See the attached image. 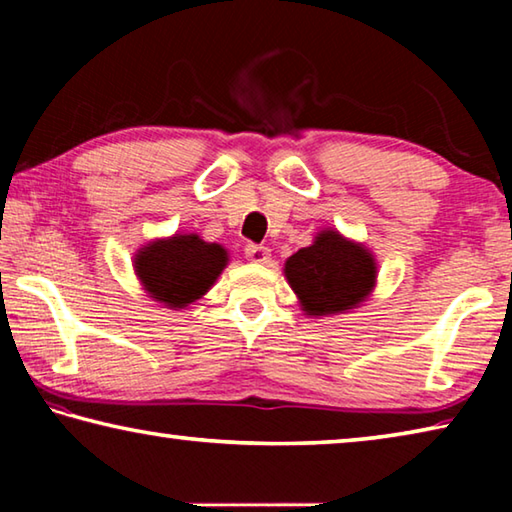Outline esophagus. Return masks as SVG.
<instances>
[{
	"instance_id": "obj_1",
	"label": "esophagus",
	"mask_w": 512,
	"mask_h": 512,
	"mask_svg": "<svg viewBox=\"0 0 512 512\" xmlns=\"http://www.w3.org/2000/svg\"><path fill=\"white\" fill-rule=\"evenodd\" d=\"M246 257H248L253 264H266L268 259H271V250H268L266 246L248 244V246H246Z\"/></svg>"
}]
</instances>
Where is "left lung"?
<instances>
[{
    "mask_svg": "<svg viewBox=\"0 0 512 512\" xmlns=\"http://www.w3.org/2000/svg\"><path fill=\"white\" fill-rule=\"evenodd\" d=\"M284 277L309 318L339 316L361 307L377 287V259L368 246L336 228L316 232L311 246L284 262Z\"/></svg>",
    "mask_w": 512,
    "mask_h": 512,
    "instance_id": "1",
    "label": "left lung"
}]
</instances>
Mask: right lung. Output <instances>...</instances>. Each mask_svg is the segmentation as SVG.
<instances>
[{"mask_svg": "<svg viewBox=\"0 0 512 512\" xmlns=\"http://www.w3.org/2000/svg\"><path fill=\"white\" fill-rule=\"evenodd\" d=\"M228 262L230 255L221 244L205 241L196 232H176L137 250L133 271L146 296L180 311L214 287Z\"/></svg>", "mask_w": 512, "mask_h": 512, "instance_id": "obj_1", "label": "right lung"}]
</instances>
